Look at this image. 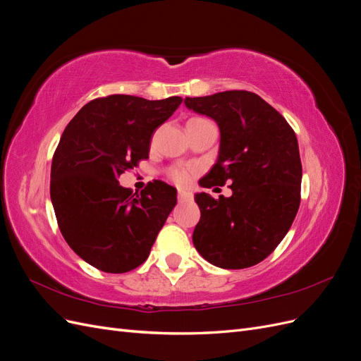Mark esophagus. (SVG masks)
Instances as JSON below:
<instances>
[{
  "instance_id": "obj_1",
  "label": "esophagus",
  "mask_w": 361,
  "mask_h": 361,
  "mask_svg": "<svg viewBox=\"0 0 361 361\" xmlns=\"http://www.w3.org/2000/svg\"><path fill=\"white\" fill-rule=\"evenodd\" d=\"M178 200H179V202H190V200H192V194L188 192V191L179 190V191H178Z\"/></svg>"
}]
</instances>
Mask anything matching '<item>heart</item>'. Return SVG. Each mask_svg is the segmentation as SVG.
Returning a JSON list of instances; mask_svg holds the SVG:
<instances>
[{
	"instance_id": "b5f03b06",
	"label": "heart",
	"mask_w": 361,
	"mask_h": 361,
	"mask_svg": "<svg viewBox=\"0 0 361 361\" xmlns=\"http://www.w3.org/2000/svg\"><path fill=\"white\" fill-rule=\"evenodd\" d=\"M191 120H200V118H191ZM190 120V122H191ZM191 170L190 169H183V167H173L169 170V178L178 185H183L190 180L191 176Z\"/></svg>"
}]
</instances>
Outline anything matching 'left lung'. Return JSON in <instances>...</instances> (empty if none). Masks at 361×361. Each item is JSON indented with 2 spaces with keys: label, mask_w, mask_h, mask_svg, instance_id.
<instances>
[{
  "label": "left lung",
  "mask_w": 361,
  "mask_h": 361,
  "mask_svg": "<svg viewBox=\"0 0 361 361\" xmlns=\"http://www.w3.org/2000/svg\"><path fill=\"white\" fill-rule=\"evenodd\" d=\"M192 111L220 126V155L200 180L203 188L231 183V197L195 194L200 221L194 247L224 269L253 267L286 236L301 202L302 167L293 129L256 93L228 90L187 97Z\"/></svg>",
  "instance_id": "left-lung-1"
}]
</instances>
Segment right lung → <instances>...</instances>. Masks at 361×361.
<instances>
[{"instance_id": "add662e5", "label": "right lung", "mask_w": 361, "mask_h": 361, "mask_svg": "<svg viewBox=\"0 0 361 361\" xmlns=\"http://www.w3.org/2000/svg\"><path fill=\"white\" fill-rule=\"evenodd\" d=\"M182 97H96L68 123L54 152L51 200L63 238L87 264L111 274L140 267L176 204V188L154 180L140 194L120 174L149 158L157 128Z\"/></svg>"}]
</instances>
